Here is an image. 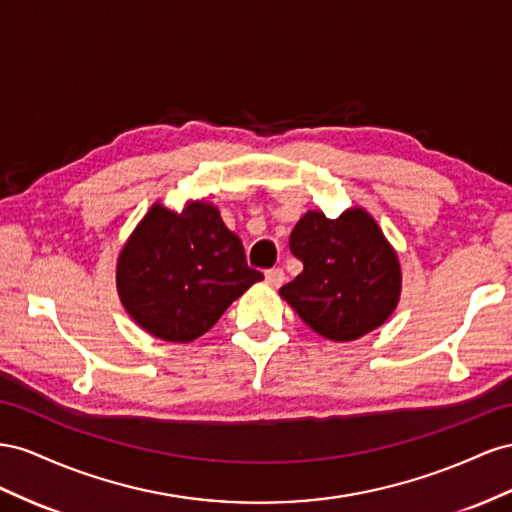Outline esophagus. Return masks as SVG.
<instances>
[{
  "label": "esophagus",
  "instance_id": "obj_1",
  "mask_svg": "<svg viewBox=\"0 0 512 512\" xmlns=\"http://www.w3.org/2000/svg\"><path fill=\"white\" fill-rule=\"evenodd\" d=\"M266 281L272 285V287H281L285 283V272L281 268H272V270H266Z\"/></svg>",
  "mask_w": 512,
  "mask_h": 512
}]
</instances>
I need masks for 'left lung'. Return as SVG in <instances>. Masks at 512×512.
<instances>
[{
    "instance_id": "obj_1",
    "label": "left lung",
    "mask_w": 512,
    "mask_h": 512,
    "mask_svg": "<svg viewBox=\"0 0 512 512\" xmlns=\"http://www.w3.org/2000/svg\"><path fill=\"white\" fill-rule=\"evenodd\" d=\"M304 270L279 294L306 326L330 341H354L382 326L399 302L401 270L373 218L306 212L289 236Z\"/></svg>"
}]
</instances>
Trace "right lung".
Instances as JSON below:
<instances>
[{"label":"right lung","mask_w":512,"mask_h":512,"mask_svg":"<svg viewBox=\"0 0 512 512\" xmlns=\"http://www.w3.org/2000/svg\"><path fill=\"white\" fill-rule=\"evenodd\" d=\"M264 274L246 264L244 246L210 203L175 214H145L118 261V291L137 324L171 343L206 334L227 306Z\"/></svg>","instance_id":"obj_1"}]
</instances>
